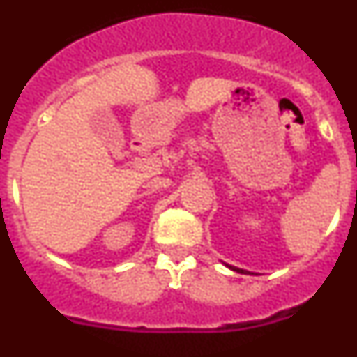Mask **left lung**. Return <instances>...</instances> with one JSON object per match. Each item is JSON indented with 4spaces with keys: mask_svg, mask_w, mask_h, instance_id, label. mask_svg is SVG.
Wrapping results in <instances>:
<instances>
[{
    "mask_svg": "<svg viewBox=\"0 0 357 357\" xmlns=\"http://www.w3.org/2000/svg\"><path fill=\"white\" fill-rule=\"evenodd\" d=\"M230 268H232V270H236V272H239V273L245 272V270H239V268H234V266H230Z\"/></svg>",
    "mask_w": 357,
    "mask_h": 357,
    "instance_id": "obj_1",
    "label": "left lung"
}]
</instances>
